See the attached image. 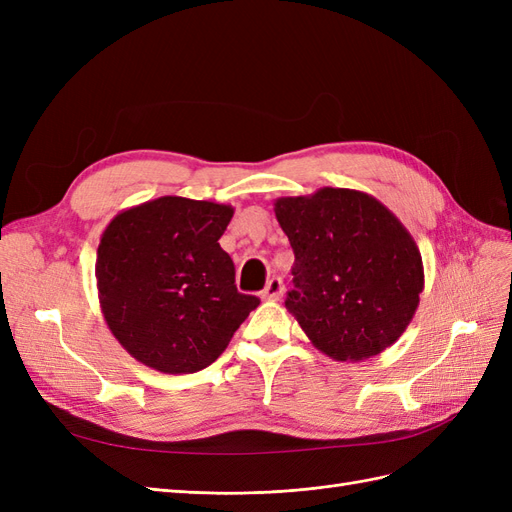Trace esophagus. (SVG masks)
I'll list each match as a JSON object with an SVG mask.
<instances>
[{
  "instance_id": "obj_1",
  "label": "esophagus",
  "mask_w": 512,
  "mask_h": 512,
  "mask_svg": "<svg viewBox=\"0 0 512 512\" xmlns=\"http://www.w3.org/2000/svg\"><path fill=\"white\" fill-rule=\"evenodd\" d=\"M282 294H284V282L280 280V277H271L267 286L262 288L260 299L262 301H280Z\"/></svg>"
}]
</instances>
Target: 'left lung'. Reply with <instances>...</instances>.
Returning <instances> with one entry per match:
<instances>
[{
	"label": "left lung",
	"instance_id": "left-lung-1",
	"mask_svg": "<svg viewBox=\"0 0 512 512\" xmlns=\"http://www.w3.org/2000/svg\"><path fill=\"white\" fill-rule=\"evenodd\" d=\"M273 211L294 252L286 309L309 342L335 361L393 346L425 286L421 252L397 215L348 188L282 196Z\"/></svg>",
	"mask_w": 512,
	"mask_h": 512
}]
</instances>
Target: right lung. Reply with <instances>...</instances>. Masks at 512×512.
Instances as JSON below:
<instances>
[{
	"label": "right lung",
	"mask_w": 512,
	"mask_h": 512,
	"mask_svg": "<svg viewBox=\"0 0 512 512\" xmlns=\"http://www.w3.org/2000/svg\"><path fill=\"white\" fill-rule=\"evenodd\" d=\"M230 205L160 196L123 209L104 228L96 280L102 316L138 363L194 374L226 350L260 299L235 286L220 247Z\"/></svg>",
	"instance_id": "add662e5"
}]
</instances>
